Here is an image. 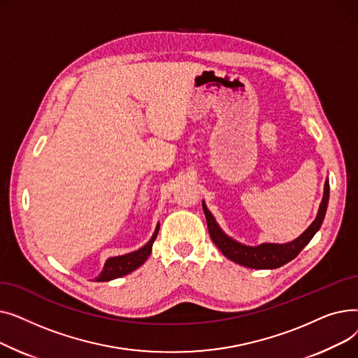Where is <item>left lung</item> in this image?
I'll return each instance as SVG.
<instances>
[{
  "label": "left lung",
  "instance_id": "left-lung-1",
  "mask_svg": "<svg viewBox=\"0 0 358 358\" xmlns=\"http://www.w3.org/2000/svg\"><path fill=\"white\" fill-rule=\"evenodd\" d=\"M328 200H329V181L327 180L324 187V197H322L321 206H319L316 219L312 222L310 227L302 235L287 243H261L258 247L243 245V243L232 239L231 236L224 234L220 229L217 222L215 220L210 210L206 208L204 201H203V210H204L206 222H208L210 238L224 257L236 262V264H241L248 268L273 270L287 264L289 261L296 258L299 252L310 242V239L315 236V234L319 231V228H321V224L324 222L327 208H328Z\"/></svg>",
  "mask_w": 358,
  "mask_h": 358
}]
</instances>
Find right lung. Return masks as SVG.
Returning <instances> with one entry per match:
<instances>
[{"label": "right lung", "instance_id": "add662e5", "mask_svg": "<svg viewBox=\"0 0 358 358\" xmlns=\"http://www.w3.org/2000/svg\"><path fill=\"white\" fill-rule=\"evenodd\" d=\"M159 231V223L157 224L155 232L152 235L145 245L142 248H139L138 251L129 252L124 255H119V257H111L106 261V264L101 270V273L99 274V277L96 278V281H110L119 278L122 275H126L129 273H131L134 270L139 268L143 262L148 259V257L150 255V251H152V243L157 239Z\"/></svg>", "mask_w": 358, "mask_h": 358}]
</instances>
